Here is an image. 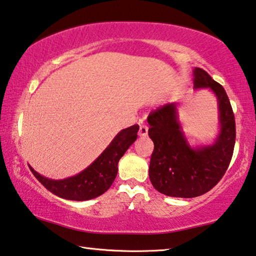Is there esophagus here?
I'll list each match as a JSON object with an SVG mask.
<instances>
[{
	"instance_id": "1",
	"label": "esophagus",
	"mask_w": 256,
	"mask_h": 256,
	"mask_svg": "<svg viewBox=\"0 0 256 256\" xmlns=\"http://www.w3.org/2000/svg\"><path fill=\"white\" fill-rule=\"evenodd\" d=\"M148 133V128L146 125H140V128H139V136H146Z\"/></svg>"
}]
</instances>
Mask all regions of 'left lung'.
I'll use <instances>...</instances> for the list:
<instances>
[{
  "mask_svg": "<svg viewBox=\"0 0 256 256\" xmlns=\"http://www.w3.org/2000/svg\"><path fill=\"white\" fill-rule=\"evenodd\" d=\"M194 90L209 88L218 108L220 130L210 144L192 146L178 116V102L168 104L148 116V136L154 142L150 179L168 196L194 198L210 190L224 176L236 142L234 115L226 92L200 68L193 70Z\"/></svg>",
  "mask_w": 256,
  "mask_h": 256,
  "instance_id": "8db88e82",
  "label": "left lung"
}]
</instances>
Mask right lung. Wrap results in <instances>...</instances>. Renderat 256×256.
<instances>
[{"label":"right lung","instance_id":"1","mask_svg":"<svg viewBox=\"0 0 256 256\" xmlns=\"http://www.w3.org/2000/svg\"><path fill=\"white\" fill-rule=\"evenodd\" d=\"M139 125H132L118 132L100 156L82 172L64 179H50L30 166L34 176L46 188L66 200L86 201L100 196L115 180L118 162L138 136Z\"/></svg>","mask_w":256,"mask_h":256}]
</instances>
